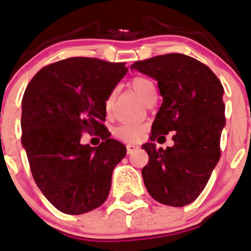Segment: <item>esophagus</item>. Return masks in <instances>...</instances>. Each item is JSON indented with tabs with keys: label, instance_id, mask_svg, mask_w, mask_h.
Listing matches in <instances>:
<instances>
[{
	"label": "esophagus",
	"instance_id": "1",
	"mask_svg": "<svg viewBox=\"0 0 251 251\" xmlns=\"http://www.w3.org/2000/svg\"><path fill=\"white\" fill-rule=\"evenodd\" d=\"M137 149H139V146H137V145H133V144H128L127 146H126V151H127V154L132 153V152L135 151V150H137Z\"/></svg>",
	"mask_w": 251,
	"mask_h": 251
}]
</instances>
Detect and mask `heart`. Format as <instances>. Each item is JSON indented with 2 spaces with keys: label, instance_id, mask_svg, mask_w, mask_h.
Wrapping results in <instances>:
<instances>
[{
  "label": "heart",
  "instance_id": "heart-1",
  "mask_svg": "<svg viewBox=\"0 0 251 251\" xmlns=\"http://www.w3.org/2000/svg\"><path fill=\"white\" fill-rule=\"evenodd\" d=\"M131 88L135 90V93L141 98V100L144 102H146L152 95L156 94V86L154 83L150 78L144 75H137L133 76L130 81ZM112 98H114V94H110L107 97L106 101H105V106L109 107L111 105ZM145 132V127L142 125H137V124H123V125H119L118 127H115L114 133L115 136L118 139L123 140L126 142H137L141 140L142 135Z\"/></svg>",
  "mask_w": 251,
  "mask_h": 251
}]
</instances>
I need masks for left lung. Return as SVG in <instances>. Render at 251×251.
Here are the masks:
<instances>
[{"mask_svg":"<svg viewBox=\"0 0 251 251\" xmlns=\"http://www.w3.org/2000/svg\"><path fill=\"white\" fill-rule=\"evenodd\" d=\"M131 68L156 79L163 97L151 140L173 132L175 141L166 150L153 142L142 145L149 154L142 168L145 186L157 202L183 207L202 193L221 158L223 85L207 65L179 53L139 60Z\"/></svg>","mask_w":251,"mask_h":251,"instance_id":"obj_1","label":"left lung"}]
</instances>
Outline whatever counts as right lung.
I'll use <instances>...</instances> for the list:
<instances>
[{"label":"right lung","instance_id":"1","mask_svg":"<svg viewBox=\"0 0 251 251\" xmlns=\"http://www.w3.org/2000/svg\"><path fill=\"white\" fill-rule=\"evenodd\" d=\"M127 72L125 63L73 57L42 68L22 99V145L34 182L65 214L100 207L111 188L115 166L126 154L104 125L106 101ZM84 132L103 140L81 145Z\"/></svg>","mask_w":251,"mask_h":251}]
</instances>
